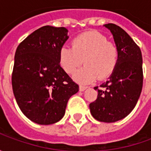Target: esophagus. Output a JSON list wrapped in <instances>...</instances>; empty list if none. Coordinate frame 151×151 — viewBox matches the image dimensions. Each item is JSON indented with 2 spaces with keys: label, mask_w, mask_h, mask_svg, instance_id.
I'll use <instances>...</instances> for the list:
<instances>
[{
  "label": "esophagus",
  "mask_w": 151,
  "mask_h": 151,
  "mask_svg": "<svg viewBox=\"0 0 151 151\" xmlns=\"http://www.w3.org/2000/svg\"><path fill=\"white\" fill-rule=\"evenodd\" d=\"M86 88H87V86H79V91H85Z\"/></svg>",
  "instance_id": "34e87169"
}]
</instances>
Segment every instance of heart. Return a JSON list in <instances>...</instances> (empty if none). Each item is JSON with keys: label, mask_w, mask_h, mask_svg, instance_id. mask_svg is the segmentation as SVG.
Wrapping results in <instances>:
<instances>
[{"label": "heart", "mask_w": 151, "mask_h": 151, "mask_svg": "<svg viewBox=\"0 0 151 151\" xmlns=\"http://www.w3.org/2000/svg\"><path fill=\"white\" fill-rule=\"evenodd\" d=\"M119 57L116 44L98 31L78 35L73 40L72 47H62L59 53L60 64L69 74L84 62L85 66L74 74V79L82 83L108 78L116 68Z\"/></svg>", "instance_id": "heart-1"}]
</instances>
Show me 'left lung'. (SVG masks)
I'll return each instance as SVG.
<instances>
[{"mask_svg":"<svg viewBox=\"0 0 151 151\" xmlns=\"http://www.w3.org/2000/svg\"><path fill=\"white\" fill-rule=\"evenodd\" d=\"M104 26L113 35L120 57L109 80L95 87L98 96L89 106L95 120L113 123L127 116L139 99L143 84L142 56L139 47L122 28L113 23Z\"/></svg>","mask_w":151,"mask_h":151,"instance_id":"1","label":"left lung"}]
</instances>
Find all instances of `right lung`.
Here are the masks:
<instances>
[{"mask_svg":"<svg viewBox=\"0 0 151 151\" xmlns=\"http://www.w3.org/2000/svg\"><path fill=\"white\" fill-rule=\"evenodd\" d=\"M67 33L65 27H42L21 42L15 52L14 95L22 113L39 124L61 120L69 98L78 91V85L60 65Z\"/></svg>","mask_w":151,"mask_h":151,"instance_id":"1","label":"right lung"}]
</instances>
